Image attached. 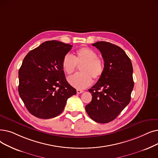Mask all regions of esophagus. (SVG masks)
Here are the masks:
<instances>
[{
    "instance_id": "1",
    "label": "esophagus",
    "mask_w": 158,
    "mask_h": 158,
    "mask_svg": "<svg viewBox=\"0 0 158 158\" xmlns=\"http://www.w3.org/2000/svg\"><path fill=\"white\" fill-rule=\"evenodd\" d=\"M83 92H84L83 90H79V89H77V94H81V93H83Z\"/></svg>"
}]
</instances>
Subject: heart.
<instances>
[{"label":"heart","instance_id":"b5f03b06","mask_svg":"<svg viewBox=\"0 0 158 158\" xmlns=\"http://www.w3.org/2000/svg\"><path fill=\"white\" fill-rule=\"evenodd\" d=\"M80 67L81 73L75 74L68 78L71 86L77 89H83L90 86L92 79L98 80L103 74L104 62L98 57L95 51L88 47L78 49L73 57L70 53L64 56L62 60V68L66 74H72L77 68Z\"/></svg>","mask_w":158,"mask_h":158}]
</instances>
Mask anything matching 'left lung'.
Here are the masks:
<instances>
[{
  "mask_svg": "<svg viewBox=\"0 0 158 158\" xmlns=\"http://www.w3.org/2000/svg\"><path fill=\"white\" fill-rule=\"evenodd\" d=\"M92 46L101 52L103 74L88 91L92 99L85 106L90 118L99 123L113 121L130 102L134 88L133 68L130 58L118 46L100 41Z\"/></svg>",
  "mask_w": 158,
  "mask_h": 158,
  "instance_id": "8db88e82",
  "label": "left lung"
}]
</instances>
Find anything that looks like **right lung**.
Wrapping results in <instances>:
<instances>
[{
	"label": "right lung",
	"mask_w": 158,
	"mask_h": 158,
	"mask_svg": "<svg viewBox=\"0 0 158 158\" xmlns=\"http://www.w3.org/2000/svg\"><path fill=\"white\" fill-rule=\"evenodd\" d=\"M72 45L49 40L31 50L19 70V94L27 110L40 119L56 117L76 94L68 83L62 60Z\"/></svg>",
	"instance_id": "obj_1"
}]
</instances>
